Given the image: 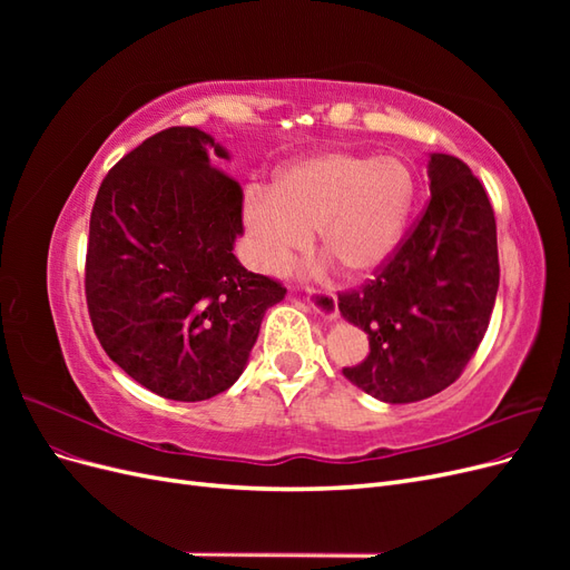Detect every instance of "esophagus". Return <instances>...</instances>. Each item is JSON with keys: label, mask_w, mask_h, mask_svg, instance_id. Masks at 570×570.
<instances>
[{"label": "esophagus", "mask_w": 570, "mask_h": 570, "mask_svg": "<svg viewBox=\"0 0 570 570\" xmlns=\"http://www.w3.org/2000/svg\"><path fill=\"white\" fill-rule=\"evenodd\" d=\"M306 302L312 304L316 308V314L323 316L325 321L337 318V299H335L333 292H327V289H323V292H308Z\"/></svg>", "instance_id": "obj_1"}]
</instances>
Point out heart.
<instances>
[{
	"mask_svg": "<svg viewBox=\"0 0 570 570\" xmlns=\"http://www.w3.org/2000/svg\"><path fill=\"white\" fill-rule=\"evenodd\" d=\"M413 168L394 154L325 149L285 166L268 189H249L243 223L254 262L281 271L318 245L350 278H368L400 249L416 204Z\"/></svg>",
	"mask_w": 570,
	"mask_h": 570,
	"instance_id": "b5f03b06",
	"label": "heart"
}]
</instances>
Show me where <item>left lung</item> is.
<instances>
[{"mask_svg": "<svg viewBox=\"0 0 570 570\" xmlns=\"http://www.w3.org/2000/svg\"><path fill=\"white\" fill-rule=\"evenodd\" d=\"M430 204L375 281L337 297L371 354L344 368L387 404L450 387L485 337L499 287L497 223L485 187L450 154L428 157Z\"/></svg>", "mask_w": 570, "mask_h": 570, "instance_id": "obj_1", "label": "left lung"}]
</instances>
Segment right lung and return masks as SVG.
<instances>
[{
	"label": "right lung",
	"instance_id": "add662e5",
	"mask_svg": "<svg viewBox=\"0 0 570 570\" xmlns=\"http://www.w3.org/2000/svg\"><path fill=\"white\" fill-rule=\"evenodd\" d=\"M230 151L199 128H168L120 159L90 218L85 295L114 364L154 394L202 402L243 371L285 287L233 254L243 189L212 166Z\"/></svg>",
	"mask_w": 570,
	"mask_h": 570
}]
</instances>
